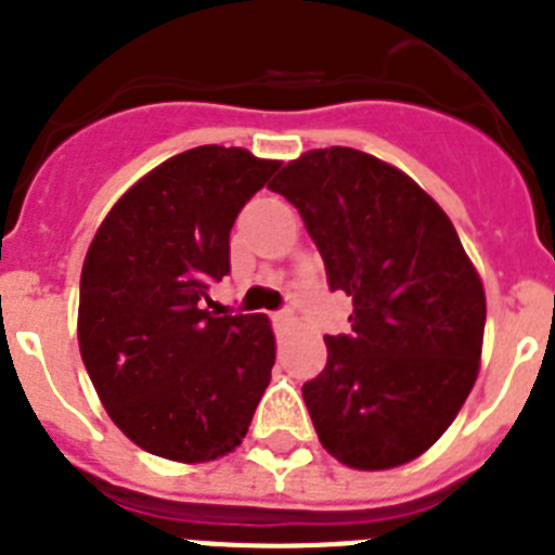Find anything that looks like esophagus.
<instances>
[{
    "instance_id": "34e87169",
    "label": "esophagus",
    "mask_w": 555,
    "mask_h": 555,
    "mask_svg": "<svg viewBox=\"0 0 555 555\" xmlns=\"http://www.w3.org/2000/svg\"><path fill=\"white\" fill-rule=\"evenodd\" d=\"M294 320V313L288 311V308H283V311H274L272 313V322L274 325H286V322Z\"/></svg>"
}]
</instances>
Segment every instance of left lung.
<instances>
[{"label": "left lung", "mask_w": 555, "mask_h": 555, "mask_svg": "<svg viewBox=\"0 0 555 555\" xmlns=\"http://www.w3.org/2000/svg\"><path fill=\"white\" fill-rule=\"evenodd\" d=\"M269 189L300 210L350 333L302 386L322 448L347 467H400L450 428L478 377L487 297L439 205L350 146L311 150Z\"/></svg>", "instance_id": "1"}]
</instances>
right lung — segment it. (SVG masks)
Here are the masks:
<instances>
[{
	"instance_id": "1",
	"label": "right lung",
	"mask_w": 555,
	"mask_h": 555,
	"mask_svg": "<svg viewBox=\"0 0 555 555\" xmlns=\"http://www.w3.org/2000/svg\"><path fill=\"white\" fill-rule=\"evenodd\" d=\"M238 146L180 152L113 205L80 274L82 364L121 434L160 459L242 444L274 366L263 313L208 311L230 228L278 171Z\"/></svg>"
}]
</instances>
